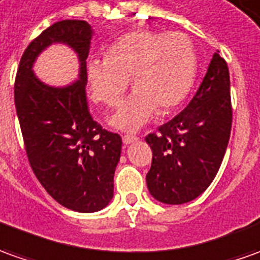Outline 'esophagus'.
<instances>
[{
  "label": "esophagus",
  "mask_w": 260,
  "mask_h": 260,
  "mask_svg": "<svg viewBox=\"0 0 260 260\" xmlns=\"http://www.w3.org/2000/svg\"><path fill=\"white\" fill-rule=\"evenodd\" d=\"M137 139H139V137H137L136 134H124V136H123V143H124V144H130V143H133V141H136Z\"/></svg>",
  "instance_id": "obj_1"
}]
</instances>
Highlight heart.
I'll list each match as a JSON object with an SVG mask.
<instances>
[{
	"label": "heart",
	"instance_id": "b5f03b06",
	"mask_svg": "<svg viewBox=\"0 0 260 260\" xmlns=\"http://www.w3.org/2000/svg\"><path fill=\"white\" fill-rule=\"evenodd\" d=\"M198 60L192 41L181 32L134 31L113 42L106 59H90L86 75L94 102L117 106L128 78L134 93L110 117V124L134 132L146 124L157 109L178 106L194 85Z\"/></svg>",
	"mask_w": 260,
	"mask_h": 260
}]
</instances>
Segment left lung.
I'll return each mask as SVG.
<instances>
[{
    "label": "left lung",
    "instance_id": "8db88e82",
    "mask_svg": "<svg viewBox=\"0 0 260 260\" xmlns=\"http://www.w3.org/2000/svg\"><path fill=\"white\" fill-rule=\"evenodd\" d=\"M232 127L229 69L215 52L192 100L180 114L146 136L153 151L146 175L150 194L164 204H185L214 181Z\"/></svg>",
    "mask_w": 260,
    "mask_h": 260
}]
</instances>
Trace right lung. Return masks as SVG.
Listing matches in <instances>:
<instances>
[{"mask_svg":"<svg viewBox=\"0 0 260 260\" xmlns=\"http://www.w3.org/2000/svg\"><path fill=\"white\" fill-rule=\"evenodd\" d=\"M92 29L86 21L65 19L46 28L25 49L14 98L25 151L42 187L55 201L78 212H96L113 198V177L121 137L94 121L86 96V59ZM63 42L81 60L79 80L51 88L35 78L33 60L48 44Z\"/></svg>","mask_w":260,"mask_h":260,"instance_id":"add662e5","label":"right lung"}]
</instances>
